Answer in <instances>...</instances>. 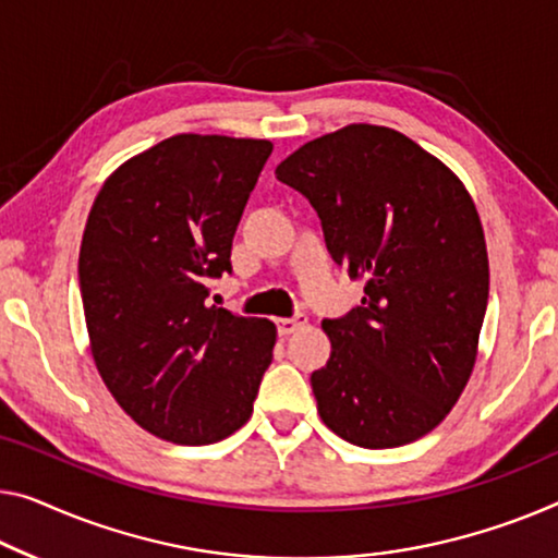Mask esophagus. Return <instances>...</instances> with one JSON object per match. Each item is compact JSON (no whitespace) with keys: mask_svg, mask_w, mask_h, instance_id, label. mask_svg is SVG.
I'll return each mask as SVG.
<instances>
[{"mask_svg":"<svg viewBox=\"0 0 558 558\" xmlns=\"http://www.w3.org/2000/svg\"><path fill=\"white\" fill-rule=\"evenodd\" d=\"M276 326H278V336L288 338V336H293L295 330L305 328L307 326V318H305V315H295V318H278Z\"/></svg>","mask_w":558,"mask_h":558,"instance_id":"34e87169","label":"esophagus"}]
</instances>
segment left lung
<instances>
[{"instance_id":"8db88e82","label":"left lung","mask_w":558,"mask_h":558,"mask_svg":"<svg viewBox=\"0 0 558 558\" xmlns=\"http://www.w3.org/2000/svg\"><path fill=\"white\" fill-rule=\"evenodd\" d=\"M276 174L315 207L332 260L365 280L359 307L323 320L330 359L311 376L323 423L363 448L413 444L453 409L478 353L488 253L469 190L378 124L311 140Z\"/></svg>"}]
</instances>
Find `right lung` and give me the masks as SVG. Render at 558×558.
Masks as SVG:
<instances>
[{
    "label": "right lung",
    "mask_w": 558,
    "mask_h": 558,
    "mask_svg": "<svg viewBox=\"0 0 558 558\" xmlns=\"http://www.w3.org/2000/svg\"><path fill=\"white\" fill-rule=\"evenodd\" d=\"M272 143L174 135L120 165L80 247L93 359L137 426L180 446L247 423L276 326L207 303Z\"/></svg>",
    "instance_id": "right-lung-1"
}]
</instances>
